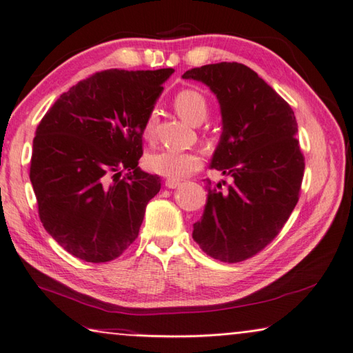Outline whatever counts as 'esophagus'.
I'll return each mask as SVG.
<instances>
[{
	"instance_id": "obj_1",
	"label": "esophagus",
	"mask_w": 353,
	"mask_h": 353,
	"mask_svg": "<svg viewBox=\"0 0 353 353\" xmlns=\"http://www.w3.org/2000/svg\"><path fill=\"white\" fill-rule=\"evenodd\" d=\"M181 181H176V179H167V181H165V186H167V188H170V190H174V188H177V186H181Z\"/></svg>"
}]
</instances>
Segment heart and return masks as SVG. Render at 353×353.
<instances>
[{
    "instance_id": "heart-1",
    "label": "heart",
    "mask_w": 353,
    "mask_h": 353,
    "mask_svg": "<svg viewBox=\"0 0 353 353\" xmlns=\"http://www.w3.org/2000/svg\"><path fill=\"white\" fill-rule=\"evenodd\" d=\"M177 114L183 117L191 125H200L210 113V103L205 96L192 88L181 90L172 99ZM157 125V113L151 112L143 122L142 134L145 139H151L154 136ZM203 165V157L199 151H179V150H161L156 153H151L147 157V167L168 179L181 181L191 176L192 172L199 171Z\"/></svg>"
}]
</instances>
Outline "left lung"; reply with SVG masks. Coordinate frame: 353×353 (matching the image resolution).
Returning <instances> with one entry per match:
<instances>
[{"label": "left lung", "mask_w": 353, "mask_h": 353, "mask_svg": "<svg viewBox=\"0 0 353 353\" xmlns=\"http://www.w3.org/2000/svg\"><path fill=\"white\" fill-rule=\"evenodd\" d=\"M182 78L217 96L223 131L211 168L232 177L225 191L206 179L208 200L192 239L210 257L237 263L271 243L299 202L305 174L299 127L291 105L239 62L191 68Z\"/></svg>", "instance_id": "8db88e82"}]
</instances>
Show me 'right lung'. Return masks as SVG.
Masks as SVG:
<instances>
[{
	"mask_svg": "<svg viewBox=\"0 0 353 353\" xmlns=\"http://www.w3.org/2000/svg\"><path fill=\"white\" fill-rule=\"evenodd\" d=\"M172 72H98L41 119L30 182L41 223L74 257L105 263L137 239L145 208L161 191V177L137 167L142 127Z\"/></svg>",
	"mask_w": 353,
	"mask_h": 353,
	"instance_id": "right-lung-1",
	"label": "right lung"
}]
</instances>
